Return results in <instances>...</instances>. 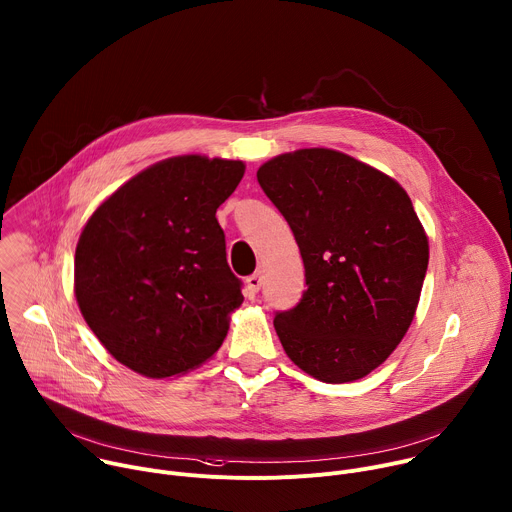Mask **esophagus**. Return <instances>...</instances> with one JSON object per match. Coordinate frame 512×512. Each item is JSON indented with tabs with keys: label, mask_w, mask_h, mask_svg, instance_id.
Instances as JSON below:
<instances>
[{
	"label": "esophagus",
	"mask_w": 512,
	"mask_h": 512,
	"mask_svg": "<svg viewBox=\"0 0 512 512\" xmlns=\"http://www.w3.org/2000/svg\"><path fill=\"white\" fill-rule=\"evenodd\" d=\"M261 281H263L261 273H253V275H249V277L245 279V283H247V289L251 291V294H257V291L261 289Z\"/></svg>",
	"instance_id": "esophagus-1"
}]
</instances>
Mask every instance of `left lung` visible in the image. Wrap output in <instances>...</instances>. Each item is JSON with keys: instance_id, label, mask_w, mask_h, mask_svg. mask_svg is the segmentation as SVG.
Returning <instances> with one entry per match:
<instances>
[{"instance_id": "left-lung-1", "label": "left lung", "mask_w": 512, "mask_h": 512, "mask_svg": "<svg viewBox=\"0 0 512 512\" xmlns=\"http://www.w3.org/2000/svg\"><path fill=\"white\" fill-rule=\"evenodd\" d=\"M300 247V304L275 332L291 362L324 383L373 373L407 334L429 261L425 229L403 186L328 148L281 154L257 170Z\"/></svg>"}]
</instances>
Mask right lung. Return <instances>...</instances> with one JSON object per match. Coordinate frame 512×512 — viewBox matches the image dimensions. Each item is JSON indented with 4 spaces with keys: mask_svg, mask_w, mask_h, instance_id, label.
<instances>
[{
    "mask_svg": "<svg viewBox=\"0 0 512 512\" xmlns=\"http://www.w3.org/2000/svg\"><path fill=\"white\" fill-rule=\"evenodd\" d=\"M241 160L174 156L141 170L89 216L75 253V298L107 352L148 379L198 369L243 304L216 208Z\"/></svg>",
    "mask_w": 512,
    "mask_h": 512,
    "instance_id": "add662e5",
    "label": "right lung"
}]
</instances>
